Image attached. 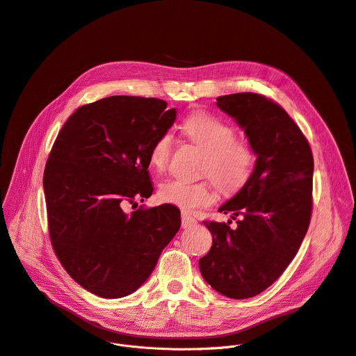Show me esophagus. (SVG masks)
Wrapping results in <instances>:
<instances>
[{
	"instance_id": "1",
	"label": "esophagus",
	"mask_w": 356,
	"mask_h": 356,
	"mask_svg": "<svg viewBox=\"0 0 356 356\" xmlns=\"http://www.w3.org/2000/svg\"><path fill=\"white\" fill-rule=\"evenodd\" d=\"M197 224V220H194L193 217H190V216H187V214H183L181 216V227L183 228H190V227H193V225H195Z\"/></svg>"
}]
</instances>
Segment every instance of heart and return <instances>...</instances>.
Segmentation results:
<instances>
[{
  "label": "heart",
  "mask_w": 356,
  "mask_h": 356,
  "mask_svg": "<svg viewBox=\"0 0 356 356\" xmlns=\"http://www.w3.org/2000/svg\"><path fill=\"white\" fill-rule=\"evenodd\" d=\"M181 131L191 143L204 150L200 169L202 176H210L228 194H234L248 184L257 166V150L248 139L235 136L234 125L210 113L195 111L183 120ZM173 145L170 132L161 134L150 145V165L163 170L172 158ZM159 195L168 204H173L184 213L209 207L217 198L210 180L191 183L170 179L161 186Z\"/></svg>",
  "instance_id": "1"
}]
</instances>
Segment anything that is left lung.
Listing matches in <instances>:
<instances>
[{
	"label": "left lung",
	"mask_w": 356,
	"mask_h": 356,
	"mask_svg": "<svg viewBox=\"0 0 356 356\" xmlns=\"http://www.w3.org/2000/svg\"><path fill=\"white\" fill-rule=\"evenodd\" d=\"M257 150L248 184L220 213L232 221H204L213 245L198 261L204 280L229 298H249L275 283L306 236L313 211L314 161L309 140L273 99L255 92L217 98Z\"/></svg>",
	"instance_id": "1"
}]
</instances>
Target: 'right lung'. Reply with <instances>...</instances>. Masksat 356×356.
Returning <instances> with one entry per match:
<instances>
[{
	"label": "right lung",
	"mask_w": 356,
	"mask_h": 356,
	"mask_svg": "<svg viewBox=\"0 0 356 356\" xmlns=\"http://www.w3.org/2000/svg\"><path fill=\"white\" fill-rule=\"evenodd\" d=\"M166 107L163 99L131 95L81 106L49 154L50 242L72 279L95 296L120 298L139 289L180 228L172 204L124 211L154 191L149 149L176 120Z\"/></svg>",
	"instance_id": "1"
}]
</instances>
